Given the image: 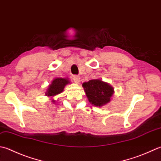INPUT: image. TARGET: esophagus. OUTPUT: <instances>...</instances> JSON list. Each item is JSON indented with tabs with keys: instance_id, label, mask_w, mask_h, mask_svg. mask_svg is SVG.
I'll return each mask as SVG.
<instances>
[{
	"instance_id": "1",
	"label": "esophagus",
	"mask_w": 161,
	"mask_h": 161,
	"mask_svg": "<svg viewBox=\"0 0 161 161\" xmlns=\"http://www.w3.org/2000/svg\"><path fill=\"white\" fill-rule=\"evenodd\" d=\"M72 78H73V80H74L75 83H77V84L80 83V77L77 76V75H74V76L72 77Z\"/></svg>"
}]
</instances>
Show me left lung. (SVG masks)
Segmentation results:
<instances>
[{"instance_id": "1", "label": "left lung", "mask_w": 161, "mask_h": 161, "mask_svg": "<svg viewBox=\"0 0 161 161\" xmlns=\"http://www.w3.org/2000/svg\"><path fill=\"white\" fill-rule=\"evenodd\" d=\"M89 101L96 107H102L110 102L114 94V88L99 80H91L82 84Z\"/></svg>"}]
</instances>
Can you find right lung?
<instances>
[{
	"mask_svg": "<svg viewBox=\"0 0 161 161\" xmlns=\"http://www.w3.org/2000/svg\"><path fill=\"white\" fill-rule=\"evenodd\" d=\"M70 83L68 80L66 78H56L52 81V84L49 85V88L47 89V92L45 93V95L49 97H52L58 95V94L61 93L64 91L65 86L68 84ZM52 102L54 103V100Z\"/></svg>",
	"mask_w": 161,
	"mask_h": 161,
	"instance_id": "1",
	"label": "right lung"
}]
</instances>
